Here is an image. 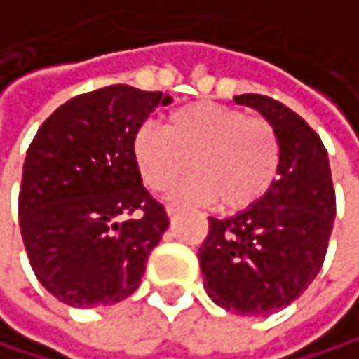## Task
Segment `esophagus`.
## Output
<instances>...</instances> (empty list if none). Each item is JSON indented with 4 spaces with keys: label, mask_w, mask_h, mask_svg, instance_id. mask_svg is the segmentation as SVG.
I'll return each mask as SVG.
<instances>
[{
    "label": "esophagus",
    "mask_w": 359,
    "mask_h": 359,
    "mask_svg": "<svg viewBox=\"0 0 359 359\" xmlns=\"http://www.w3.org/2000/svg\"><path fill=\"white\" fill-rule=\"evenodd\" d=\"M178 212H181V207H178V205H168V216L170 218H174Z\"/></svg>",
    "instance_id": "1"
}]
</instances>
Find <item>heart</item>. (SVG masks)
Segmentation results:
<instances>
[{"label": "heart", "mask_w": 359, "mask_h": 359, "mask_svg": "<svg viewBox=\"0 0 359 359\" xmlns=\"http://www.w3.org/2000/svg\"><path fill=\"white\" fill-rule=\"evenodd\" d=\"M280 139L267 118L214 101L174 110L165 130L141 126L132 139V158L143 183L161 191L187 170L196 174L172 189L174 201H218L243 212L271 189L280 170Z\"/></svg>", "instance_id": "1"}]
</instances>
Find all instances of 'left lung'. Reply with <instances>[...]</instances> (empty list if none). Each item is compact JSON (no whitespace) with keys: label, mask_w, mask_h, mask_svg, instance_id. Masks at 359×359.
I'll list each match as a JSON object with an SVG mask.
<instances>
[{"label":"left lung","mask_w":359,"mask_h":359,"mask_svg":"<svg viewBox=\"0 0 359 359\" xmlns=\"http://www.w3.org/2000/svg\"><path fill=\"white\" fill-rule=\"evenodd\" d=\"M233 101L254 107L276 128L280 170L249 210L210 218L198 262L207 296L218 306L238 316H269L296 300L325 262L335 189L327 149L302 116L262 95Z\"/></svg>","instance_id":"obj_1"}]
</instances>
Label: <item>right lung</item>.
<instances>
[{"label":"right lung","instance_id":"right-lung-1","mask_svg":"<svg viewBox=\"0 0 359 359\" xmlns=\"http://www.w3.org/2000/svg\"><path fill=\"white\" fill-rule=\"evenodd\" d=\"M163 92L107 86L50 114L28 147L19 227L30 267L57 300L76 309L126 300L170 227L143 187L132 139Z\"/></svg>","mask_w":359,"mask_h":359}]
</instances>
